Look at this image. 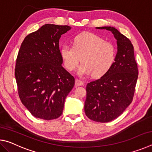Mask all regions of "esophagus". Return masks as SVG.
Listing matches in <instances>:
<instances>
[{
  "instance_id": "obj_1",
  "label": "esophagus",
  "mask_w": 152,
  "mask_h": 152,
  "mask_svg": "<svg viewBox=\"0 0 152 152\" xmlns=\"http://www.w3.org/2000/svg\"><path fill=\"white\" fill-rule=\"evenodd\" d=\"M75 84H76V86H82L84 84V82L81 81V80H78V79H76V82H75Z\"/></svg>"
}]
</instances>
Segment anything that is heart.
<instances>
[{
    "label": "heart",
    "instance_id": "obj_1",
    "mask_svg": "<svg viewBox=\"0 0 152 152\" xmlns=\"http://www.w3.org/2000/svg\"><path fill=\"white\" fill-rule=\"evenodd\" d=\"M60 54L64 66L72 71L80 61V76L100 77L107 72L115 62L116 50L113 43L92 33H81L74 37L72 46L64 45Z\"/></svg>",
    "mask_w": 152,
    "mask_h": 152
}]
</instances>
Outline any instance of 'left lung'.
<instances>
[{
	"instance_id": "left-lung-1",
	"label": "left lung",
	"mask_w": 152,
	"mask_h": 152,
	"mask_svg": "<svg viewBox=\"0 0 152 152\" xmlns=\"http://www.w3.org/2000/svg\"><path fill=\"white\" fill-rule=\"evenodd\" d=\"M110 31L117 40L115 62L103 76L86 85L84 112L90 119L107 123L116 119L132 102L138 69L131 41L113 27H96Z\"/></svg>"
}]
</instances>
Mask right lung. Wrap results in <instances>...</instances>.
<instances>
[{
  "label": "right lung",
  "mask_w": 152,
  "mask_h": 152,
  "mask_svg": "<svg viewBox=\"0 0 152 152\" xmlns=\"http://www.w3.org/2000/svg\"><path fill=\"white\" fill-rule=\"evenodd\" d=\"M68 25L45 24L25 37L18 53L15 78L20 101L36 118L57 119L75 79L61 66L59 41Z\"/></svg>",
  "instance_id": "add662e5"
}]
</instances>
